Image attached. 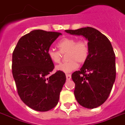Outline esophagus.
I'll return each mask as SVG.
<instances>
[{"label": "esophagus", "instance_id": "34e87169", "mask_svg": "<svg viewBox=\"0 0 125 125\" xmlns=\"http://www.w3.org/2000/svg\"><path fill=\"white\" fill-rule=\"evenodd\" d=\"M66 80H70L71 79V75L70 74H66Z\"/></svg>", "mask_w": 125, "mask_h": 125}]
</instances>
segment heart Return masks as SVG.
Masks as SVG:
<instances>
[{
	"mask_svg": "<svg viewBox=\"0 0 125 125\" xmlns=\"http://www.w3.org/2000/svg\"><path fill=\"white\" fill-rule=\"evenodd\" d=\"M59 51L50 48L47 51V55L55 63L59 62L62 54L66 53V61L62 62L56 66V70L64 73H69L78 67V64H83L87 61L89 56V47L85 42L78 41L73 38H64L57 43Z\"/></svg>",
	"mask_w": 125,
	"mask_h": 125,
	"instance_id": "obj_1",
	"label": "heart"
}]
</instances>
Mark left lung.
I'll list each match as a JSON object with an SVG mask.
<instances>
[{
    "mask_svg": "<svg viewBox=\"0 0 125 125\" xmlns=\"http://www.w3.org/2000/svg\"><path fill=\"white\" fill-rule=\"evenodd\" d=\"M65 32L88 40L87 59L72 78L78 103L89 109L97 108L107 100L115 80V55L112 43L106 36L89 27Z\"/></svg>",
    "mask_w": 125,
    "mask_h": 125,
    "instance_id": "1",
    "label": "left lung"
}]
</instances>
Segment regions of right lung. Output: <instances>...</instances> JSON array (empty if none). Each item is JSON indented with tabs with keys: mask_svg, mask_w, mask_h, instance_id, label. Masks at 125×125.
<instances>
[{
	"mask_svg": "<svg viewBox=\"0 0 125 125\" xmlns=\"http://www.w3.org/2000/svg\"><path fill=\"white\" fill-rule=\"evenodd\" d=\"M61 33L34 30L19 39L12 54V73L17 93L29 108L47 112L55 107L66 82L61 71L47 77L54 69L47 51Z\"/></svg>",
	"mask_w": 125,
	"mask_h": 125,
	"instance_id": "right-lung-1",
	"label": "right lung"
}]
</instances>
